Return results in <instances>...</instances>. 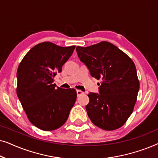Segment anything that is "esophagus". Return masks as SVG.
Returning a JSON list of instances; mask_svg holds the SVG:
<instances>
[{"mask_svg": "<svg viewBox=\"0 0 158 158\" xmlns=\"http://www.w3.org/2000/svg\"><path fill=\"white\" fill-rule=\"evenodd\" d=\"M83 94H84V92H83L81 90H77V96H81V95H83Z\"/></svg>", "mask_w": 158, "mask_h": 158, "instance_id": "esophagus-1", "label": "esophagus"}]
</instances>
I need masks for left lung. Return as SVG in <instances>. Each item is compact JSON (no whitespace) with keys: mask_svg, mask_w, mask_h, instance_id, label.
<instances>
[{"mask_svg":"<svg viewBox=\"0 0 158 158\" xmlns=\"http://www.w3.org/2000/svg\"><path fill=\"white\" fill-rule=\"evenodd\" d=\"M81 62L92 77L101 79L99 94L88 95V117L104 130L122 127L133 112L139 88L135 64L127 54L111 43L101 42L91 46L77 47Z\"/></svg>","mask_w":158,"mask_h":158,"instance_id":"8db88e82","label":"left lung"}]
</instances>
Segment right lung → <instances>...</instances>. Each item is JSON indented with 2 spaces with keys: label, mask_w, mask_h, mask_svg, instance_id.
<instances>
[{
  "label": "right lung",
  "mask_w": 158,
  "mask_h": 158,
  "mask_svg": "<svg viewBox=\"0 0 158 158\" xmlns=\"http://www.w3.org/2000/svg\"><path fill=\"white\" fill-rule=\"evenodd\" d=\"M75 48L42 42L32 47L19 64L17 96L30 122L42 130L62 127L76 101L74 88L62 89L53 84Z\"/></svg>",
  "instance_id": "add662e5"
}]
</instances>
